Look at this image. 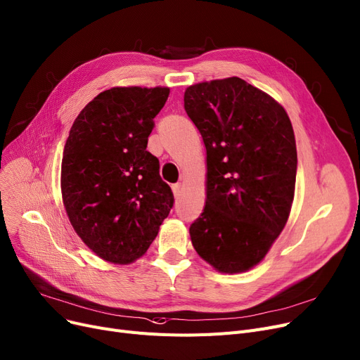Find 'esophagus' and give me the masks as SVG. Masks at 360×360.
Returning <instances> with one entry per match:
<instances>
[{
	"instance_id": "1",
	"label": "esophagus",
	"mask_w": 360,
	"mask_h": 360,
	"mask_svg": "<svg viewBox=\"0 0 360 360\" xmlns=\"http://www.w3.org/2000/svg\"><path fill=\"white\" fill-rule=\"evenodd\" d=\"M181 184L180 183H177V184H172V193H174V196L176 198H179L180 195H181Z\"/></svg>"
}]
</instances>
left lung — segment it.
<instances>
[{"label": "left lung", "instance_id": "left-lung-1", "mask_svg": "<svg viewBox=\"0 0 360 360\" xmlns=\"http://www.w3.org/2000/svg\"><path fill=\"white\" fill-rule=\"evenodd\" d=\"M184 110L207 149V198L189 229L192 245L220 273L247 271L264 260L290 217L292 124L279 102L238 77L189 85Z\"/></svg>", "mask_w": 360, "mask_h": 360}]
</instances>
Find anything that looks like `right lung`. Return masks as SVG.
Masks as SVG:
<instances>
[{
  "label": "right lung",
  "instance_id": "add662e5",
  "mask_svg": "<svg viewBox=\"0 0 360 360\" xmlns=\"http://www.w3.org/2000/svg\"><path fill=\"white\" fill-rule=\"evenodd\" d=\"M168 87H112L72 124L60 189L68 219L97 257L131 264L146 254L174 202L146 150Z\"/></svg>",
  "mask_w": 360,
  "mask_h": 360
}]
</instances>
